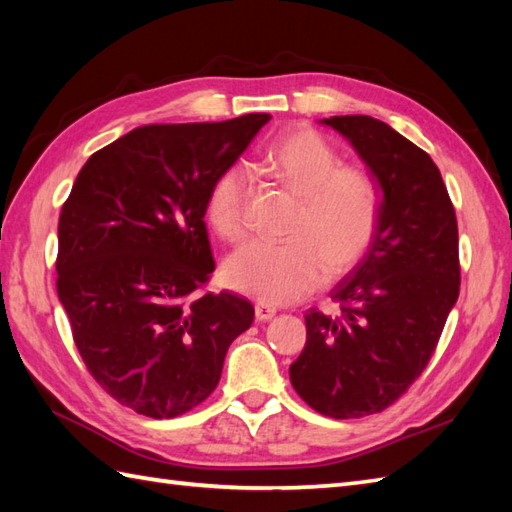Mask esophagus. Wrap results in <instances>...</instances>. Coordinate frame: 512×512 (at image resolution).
<instances>
[{
    "instance_id": "esophagus-1",
    "label": "esophagus",
    "mask_w": 512,
    "mask_h": 512,
    "mask_svg": "<svg viewBox=\"0 0 512 512\" xmlns=\"http://www.w3.org/2000/svg\"><path fill=\"white\" fill-rule=\"evenodd\" d=\"M277 314V308L268 306V303H257L255 306V317L257 321H270Z\"/></svg>"
}]
</instances>
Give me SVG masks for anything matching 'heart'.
Masks as SVG:
<instances>
[{"label": "heart", "instance_id": "b5f03b06", "mask_svg": "<svg viewBox=\"0 0 512 512\" xmlns=\"http://www.w3.org/2000/svg\"><path fill=\"white\" fill-rule=\"evenodd\" d=\"M297 195L299 209L286 244L248 242L226 257L228 288L266 303L308 295L332 275L352 270L372 246L380 220V193L369 171L341 165V158L314 132L277 138L253 165ZM248 173L222 171L206 198V217L224 239L244 235Z\"/></svg>", "mask_w": 512, "mask_h": 512}]
</instances>
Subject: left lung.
I'll list each match as a JSON object with an SVG mask.
<instances>
[{
    "label": "left lung",
    "instance_id": "left-lung-1",
    "mask_svg": "<svg viewBox=\"0 0 512 512\" xmlns=\"http://www.w3.org/2000/svg\"><path fill=\"white\" fill-rule=\"evenodd\" d=\"M350 140L383 200L372 246L330 292L339 314L308 310L306 347L290 383L336 420L378 413L405 394L460 295L458 220L427 151L372 116H330Z\"/></svg>",
    "mask_w": 512,
    "mask_h": 512
}]
</instances>
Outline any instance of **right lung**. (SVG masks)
I'll use <instances>...</instances> for the list:
<instances>
[{
    "label": "right lung",
    "mask_w": 512,
    "mask_h": 512,
    "mask_svg": "<svg viewBox=\"0 0 512 512\" xmlns=\"http://www.w3.org/2000/svg\"><path fill=\"white\" fill-rule=\"evenodd\" d=\"M270 114L145 125L85 162L59 217L57 292L85 367L149 418H176L220 383L255 308L206 292L215 270L204 213Z\"/></svg>",
    "instance_id": "1"
}]
</instances>
